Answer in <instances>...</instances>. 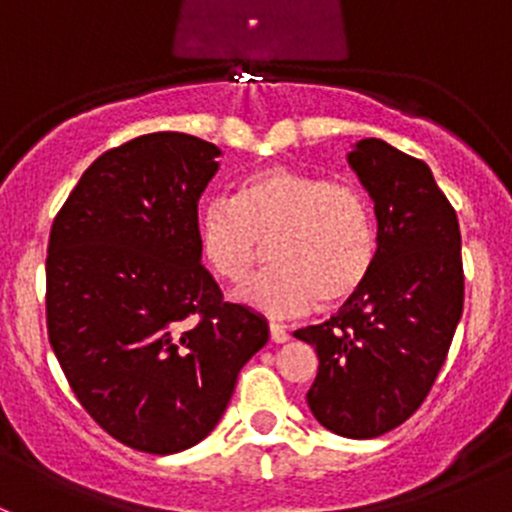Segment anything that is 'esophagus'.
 Returning <instances> with one entry per match:
<instances>
[{
  "label": "esophagus",
  "mask_w": 512,
  "mask_h": 512,
  "mask_svg": "<svg viewBox=\"0 0 512 512\" xmlns=\"http://www.w3.org/2000/svg\"><path fill=\"white\" fill-rule=\"evenodd\" d=\"M270 339L275 344H285L289 342V332L285 327H280V324H270Z\"/></svg>",
  "instance_id": "1"
}]
</instances>
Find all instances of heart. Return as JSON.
<instances>
[{
  "label": "heart",
  "mask_w": 512,
  "mask_h": 512,
  "mask_svg": "<svg viewBox=\"0 0 512 512\" xmlns=\"http://www.w3.org/2000/svg\"><path fill=\"white\" fill-rule=\"evenodd\" d=\"M198 252L218 280H245L270 245L272 270L235 292L237 302L270 317H297L322 299L339 307L361 292L379 250L376 218L352 180L270 165L245 175L230 200L198 213Z\"/></svg>",
  "instance_id": "obj_1"
}]
</instances>
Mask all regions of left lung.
Here are the masks:
<instances>
[{
	"label": "left lung",
	"instance_id": "1",
	"mask_svg": "<svg viewBox=\"0 0 512 512\" xmlns=\"http://www.w3.org/2000/svg\"><path fill=\"white\" fill-rule=\"evenodd\" d=\"M349 165L374 200V270L329 322L294 332L319 356L314 418L344 438L401 426L431 391L463 314L461 227L423 160L364 138Z\"/></svg>",
	"mask_w": 512,
	"mask_h": 512
}]
</instances>
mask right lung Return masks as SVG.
I'll return each instance as SVG.
<instances>
[{"label":"right lung","instance_id":"add662e5","mask_svg":"<svg viewBox=\"0 0 512 512\" xmlns=\"http://www.w3.org/2000/svg\"><path fill=\"white\" fill-rule=\"evenodd\" d=\"M220 148L148 133L86 168L54 218L46 329L98 426L143 453L185 451L225 414L267 322L200 265L198 200Z\"/></svg>","mask_w":512,"mask_h":512}]
</instances>
